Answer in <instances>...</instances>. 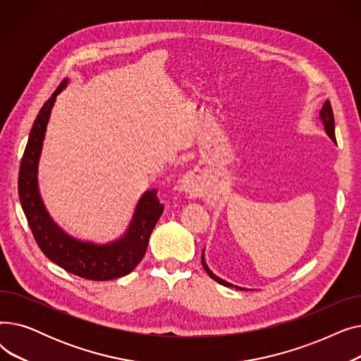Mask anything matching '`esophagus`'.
I'll return each mask as SVG.
<instances>
[{"label":"esophagus","instance_id":"34e87169","mask_svg":"<svg viewBox=\"0 0 361 361\" xmlns=\"http://www.w3.org/2000/svg\"><path fill=\"white\" fill-rule=\"evenodd\" d=\"M183 187L185 192L200 193L203 190V177L199 171H192L190 174H187L183 180Z\"/></svg>","mask_w":361,"mask_h":361}]
</instances>
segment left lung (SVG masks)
<instances>
[{
    "label": "left lung",
    "instance_id": "left-lung-1",
    "mask_svg": "<svg viewBox=\"0 0 361 361\" xmlns=\"http://www.w3.org/2000/svg\"><path fill=\"white\" fill-rule=\"evenodd\" d=\"M320 120H322V123H324V127H325V131L328 133V136L336 143V139H335V120H334V111H332V106H331V102L329 101H326L325 104H324V106H322V109H320ZM202 264H203V268L206 269V272H207V275H209L214 281H216L218 283H221V286H225V287H234V288H237V290H244V288H241V287H235V286H233V283H230V282H226V281H224V279H221V278H218L216 275H214L212 274V271L207 268V264H206V262H204V257H203V253H202Z\"/></svg>",
    "mask_w": 361,
    "mask_h": 361
}]
</instances>
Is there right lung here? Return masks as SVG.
<instances>
[{
  "mask_svg": "<svg viewBox=\"0 0 361 361\" xmlns=\"http://www.w3.org/2000/svg\"><path fill=\"white\" fill-rule=\"evenodd\" d=\"M67 85L56 87L44 104L30 130L18 171V197L32 234L42 253L67 272L90 281H109L128 275L143 259L164 204L157 190H147L139 200L126 234L109 244H93L66 234L47 212L37 188V164L55 98Z\"/></svg>",
  "mask_w": 361,
  "mask_h": 361,
  "instance_id": "obj_1",
  "label": "right lung"
}]
</instances>
